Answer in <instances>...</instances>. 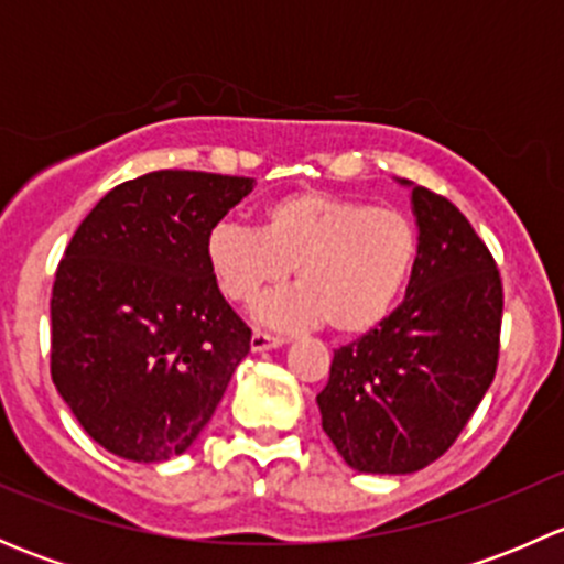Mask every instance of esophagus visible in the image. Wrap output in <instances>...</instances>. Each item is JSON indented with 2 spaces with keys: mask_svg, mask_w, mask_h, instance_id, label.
Instances as JSON below:
<instances>
[{
  "mask_svg": "<svg viewBox=\"0 0 564 564\" xmlns=\"http://www.w3.org/2000/svg\"><path fill=\"white\" fill-rule=\"evenodd\" d=\"M283 344H286V338H283V335L264 333V329H256V333L250 335V349H253V351L278 349V346H283Z\"/></svg>",
  "mask_w": 564,
  "mask_h": 564,
  "instance_id": "34e87169",
  "label": "esophagus"
}]
</instances>
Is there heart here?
<instances>
[{
	"label": "heart",
	"instance_id": "heart-1",
	"mask_svg": "<svg viewBox=\"0 0 564 564\" xmlns=\"http://www.w3.org/2000/svg\"><path fill=\"white\" fill-rule=\"evenodd\" d=\"M420 235L403 209L300 191L261 209V226L218 224L207 259L235 303H256L294 267L300 286L272 294L259 316L275 327L327 322L340 335L382 324L412 278Z\"/></svg>",
	"mask_w": 564,
	"mask_h": 564
}]
</instances>
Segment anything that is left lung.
Here are the masks:
<instances>
[{"label": "left lung", "instance_id": "left-lung-1", "mask_svg": "<svg viewBox=\"0 0 564 564\" xmlns=\"http://www.w3.org/2000/svg\"><path fill=\"white\" fill-rule=\"evenodd\" d=\"M412 209L420 253L406 297L335 349L316 395L335 451L371 475H409L445 456L499 360L505 300L491 250L451 198L412 185Z\"/></svg>", "mask_w": 564, "mask_h": 564}]
</instances>
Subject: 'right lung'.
<instances>
[{
  "mask_svg": "<svg viewBox=\"0 0 564 564\" xmlns=\"http://www.w3.org/2000/svg\"><path fill=\"white\" fill-rule=\"evenodd\" d=\"M250 176L150 172L93 207L51 292V379L108 453L169 460L196 442L250 327L220 294L207 237Z\"/></svg>",
  "mask_w": 564,
  "mask_h": 564,
  "instance_id": "1",
  "label": "right lung"
}]
</instances>
